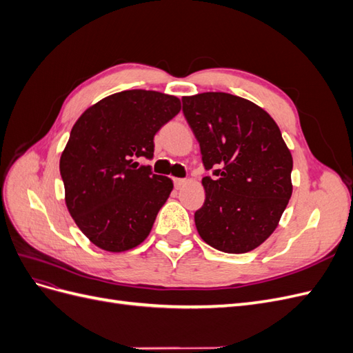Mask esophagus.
<instances>
[{"label":"esophagus","mask_w":353,"mask_h":353,"mask_svg":"<svg viewBox=\"0 0 353 353\" xmlns=\"http://www.w3.org/2000/svg\"><path fill=\"white\" fill-rule=\"evenodd\" d=\"M174 184H175L176 190H181V188L185 187L187 179H184V178H174Z\"/></svg>","instance_id":"obj_1"}]
</instances>
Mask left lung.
I'll return each mask as SVG.
<instances>
[{
	"label": "left lung",
	"mask_w": 353,
	"mask_h": 353,
	"mask_svg": "<svg viewBox=\"0 0 353 353\" xmlns=\"http://www.w3.org/2000/svg\"><path fill=\"white\" fill-rule=\"evenodd\" d=\"M183 113L200 145L203 206L194 213L203 241L225 253L261 245L292 197L293 159L279 125L254 103L227 92L183 97Z\"/></svg>",
	"instance_id": "obj_1"
}]
</instances>
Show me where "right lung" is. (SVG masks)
Returning <instances> with one entry per match:
<instances>
[{"label": "right lung", "mask_w": 353, "mask_h": 353, "mask_svg": "<svg viewBox=\"0 0 353 353\" xmlns=\"http://www.w3.org/2000/svg\"><path fill=\"white\" fill-rule=\"evenodd\" d=\"M181 110L174 95L116 92L85 110L60 157L66 206L97 248L125 252L143 243L172 181L137 159H153L154 135Z\"/></svg>", "instance_id": "right-lung-1"}]
</instances>
